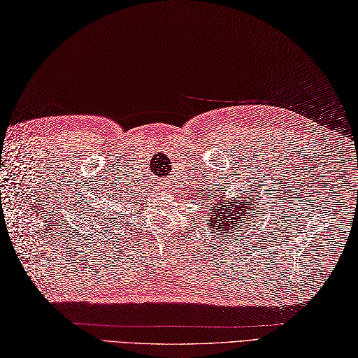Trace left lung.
I'll use <instances>...</instances> for the list:
<instances>
[{"instance_id": "obj_1", "label": "left lung", "mask_w": 358, "mask_h": 358, "mask_svg": "<svg viewBox=\"0 0 358 358\" xmlns=\"http://www.w3.org/2000/svg\"><path fill=\"white\" fill-rule=\"evenodd\" d=\"M220 199H222V197H220ZM251 208H252V203H250V202L236 203L231 199H229L228 205L227 203H217V210L214 211V213H211V216H213L211 227L213 228L216 227V228H220V229L222 228H227L229 225H231L233 229H234L236 225L241 227V225H243V222L248 219ZM242 215L245 216V220L241 219ZM239 218L241 219V224H237L236 220ZM214 223H216L217 225L214 226Z\"/></svg>"}]
</instances>
